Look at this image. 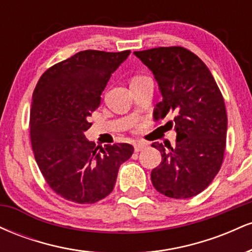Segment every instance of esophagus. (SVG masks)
I'll list each match as a JSON object with an SVG mask.
<instances>
[{
  "label": "esophagus",
  "mask_w": 252,
  "mask_h": 252,
  "mask_svg": "<svg viewBox=\"0 0 252 252\" xmlns=\"http://www.w3.org/2000/svg\"><path fill=\"white\" fill-rule=\"evenodd\" d=\"M146 147H147V144L142 143V142H137V143L134 144V149H135L136 153L141 152V150H143L144 148H146Z\"/></svg>",
  "instance_id": "1"
}]
</instances>
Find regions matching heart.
Returning <instances> with one entry per match:
<instances>
[{
  "instance_id": "1",
  "label": "heart",
  "mask_w": 252,
  "mask_h": 252,
  "mask_svg": "<svg viewBox=\"0 0 252 252\" xmlns=\"http://www.w3.org/2000/svg\"><path fill=\"white\" fill-rule=\"evenodd\" d=\"M137 78H138V77H137Z\"/></svg>"
}]
</instances>
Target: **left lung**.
I'll use <instances>...</instances> for the list:
<instances>
[{"mask_svg":"<svg viewBox=\"0 0 252 252\" xmlns=\"http://www.w3.org/2000/svg\"><path fill=\"white\" fill-rule=\"evenodd\" d=\"M134 54L158 85L162 100L155 111L160 117L174 114L170 123L176 132L175 146L152 144L162 156L152 170L153 186L168 198H192L220 169L227 130L224 99L207 66L186 48L158 47Z\"/></svg>","mask_w":252,"mask_h":252,"instance_id":"left-lung-1","label":"left lung"}]
</instances>
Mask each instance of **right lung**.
I'll use <instances>...</instances> for the list:
<instances>
[{"label":"right lung","mask_w":252,"mask_h":252,"mask_svg":"<svg viewBox=\"0 0 252 252\" xmlns=\"http://www.w3.org/2000/svg\"><path fill=\"white\" fill-rule=\"evenodd\" d=\"M129 54L78 52L48 68L36 84L31 110L32 148L46 182L66 200L94 204L108 196L121 164L134 153L128 143L97 152L85 137L111 73Z\"/></svg>","instance_id":"1"}]
</instances>
